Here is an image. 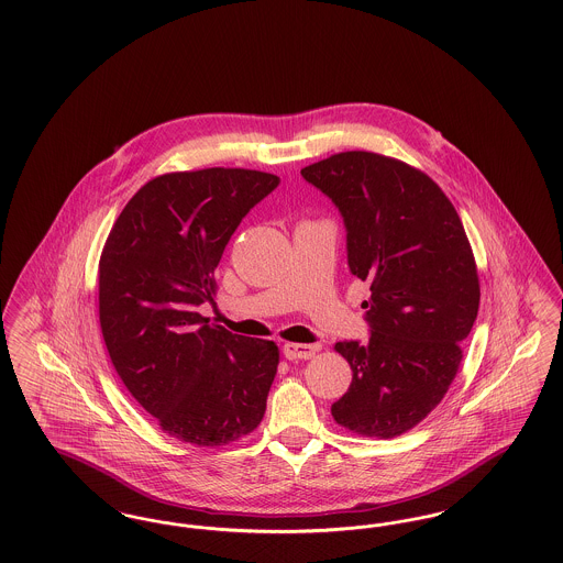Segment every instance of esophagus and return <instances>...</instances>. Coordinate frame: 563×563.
<instances>
[{
    "label": "esophagus",
    "instance_id": "1",
    "mask_svg": "<svg viewBox=\"0 0 563 563\" xmlns=\"http://www.w3.org/2000/svg\"><path fill=\"white\" fill-rule=\"evenodd\" d=\"M317 350H319V346H306V344L287 342V344L283 346V354H285L289 361H295V358H312V356L317 354Z\"/></svg>",
    "mask_w": 563,
    "mask_h": 563
}]
</instances>
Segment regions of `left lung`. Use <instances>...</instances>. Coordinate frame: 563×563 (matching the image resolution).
<instances>
[{
  "mask_svg": "<svg viewBox=\"0 0 563 563\" xmlns=\"http://www.w3.org/2000/svg\"><path fill=\"white\" fill-rule=\"evenodd\" d=\"M342 214L349 268L369 283V340L335 350L352 369L338 424L390 439L443 399L479 310L475 257L454 205L424 173L372 152L301 168Z\"/></svg>",
  "mask_w": 563,
  "mask_h": 563,
  "instance_id": "1",
  "label": "left lung"
}]
</instances>
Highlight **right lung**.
Segmentation results:
<instances>
[{
    "label": "right lung",
    "instance_id": "obj_1",
    "mask_svg": "<svg viewBox=\"0 0 563 563\" xmlns=\"http://www.w3.org/2000/svg\"><path fill=\"white\" fill-rule=\"evenodd\" d=\"M280 179L205 168L152 179L109 232L99 319L109 358L161 429L200 448L225 445L266 413L278 349L198 314L214 303V268L246 213Z\"/></svg>",
    "mask_w": 563,
    "mask_h": 563
}]
</instances>
